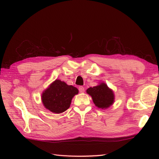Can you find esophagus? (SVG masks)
<instances>
[{
    "instance_id": "1",
    "label": "esophagus",
    "mask_w": 159,
    "mask_h": 159,
    "mask_svg": "<svg viewBox=\"0 0 159 159\" xmlns=\"http://www.w3.org/2000/svg\"><path fill=\"white\" fill-rule=\"evenodd\" d=\"M79 91L80 93H84L85 91V89L84 87H82V86H80V87H79Z\"/></svg>"
}]
</instances>
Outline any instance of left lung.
Returning <instances> with one entry per match:
<instances>
[{
	"instance_id": "1",
	"label": "left lung",
	"mask_w": 159,
	"mask_h": 159,
	"mask_svg": "<svg viewBox=\"0 0 159 159\" xmlns=\"http://www.w3.org/2000/svg\"><path fill=\"white\" fill-rule=\"evenodd\" d=\"M86 92L91 96L94 104L98 108L107 109L114 102L113 91L105 83H101L95 87L89 88Z\"/></svg>"
}]
</instances>
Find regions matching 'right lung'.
Instances as JSON below:
<instances>
[{
    "instance_id": "right-lung-1",
    "label": "right lung",
    "mask_w": 159,
    "mask_h": 159,
    "mask_svg": "<svg viewBox=\"0 0 159 159\" xmlns=\"http://www.w3.org/2000/svg\"><path fill=\"white\" fill-rule=\"evenodd\" d=\"M78 93V89L64 81L56 80L42 94L44 106L54 113H61L68 109L74 96Z\"/></svg>"
}]
</instances>
